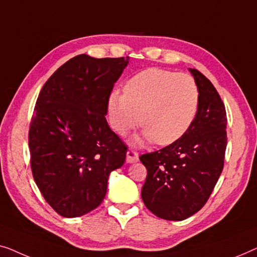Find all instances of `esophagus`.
I'll return each instance as SVG.
<instances>
[{
    "mask_svg": "<svg viewBox=\"0 0 257 257\" xmlns=\"http://www.w3.org/2000/svg\"><path fill=\"white\" fill-rule=\"evenodd\" d=\"M137 161H139V155H137V153H135L134 150L127 151V163H136Z\"/></svg>",
    "mask_w": 257,
    "mask_h": 257,
    "instance_id": "esophagus-1",
    "label": "esophagus"
}]
</instances>
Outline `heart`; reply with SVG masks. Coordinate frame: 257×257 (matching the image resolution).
Returning a JSON list of instances; mask_svg holds the SVG:
<instances>
[{
  "mask_svg": "<svg viewBox=\"0 0 257 257\" xmlns=\"http://www.w3.org/2000/svg\"><path fill=\"white\" fill-rule=\"evenodd\" d=\"M199 106V91L192 77L150 68L134 75L124 85V94L108 97L109 123L120 135L139 123L143 132L135 143L155 141L168 146L191 127Z\"/></svg>",
  "mask_w": 257,
  "mask_h": 257,
  "instance_id": "b5f03b06",
  "label": "heart"
}]
</instances>
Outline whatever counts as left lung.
<instances>
[{
    "label": "left lung",
    "mask_w": 257,
    "mask_h": 257,
    "mask_svg": "<svg viewBox=\"0 0 257 257\" xmlns=\"http://www.w3.org/2000/svg\"><path fill=\"white\" fill-rule=\"evenodd\" d=\"M199 91V106L187 132L163 149L142 155L148 170L142 199L158 218L180 221L206 204L223 169L227 117L212 82L190 68Z\"/></svg>",
    "instance_id": "1"
}]
</instances>
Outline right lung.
<instances>
[{
	"label": "right lung",
	"instance_id": "1",
	"mask_svg": "<svg viewBox=\"0 0 257 257\" xmlns=\"http://www.w3.org/2000/svg\"><path fill=\"white\" fill-rule=\"evenodd\" d=\"M129 57L79 55L58 68L39 93L29 130L31 170L43 197L65 218L102 202L110 172L127 147L107 123L111 89Z\"/></svg>",
	"mask_w": 257,
	"mask_h": 257
}]
</instances>
